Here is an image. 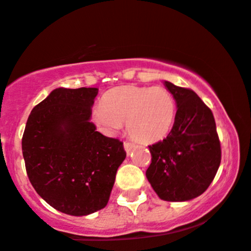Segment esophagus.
Wrapping results in <instances>:
<instances>
[{
	"instance_id": "34e87169",
	"label": "esophagus",
	"mask_w": 251,
	"mask_h": 251,
	"mask_svg": "<svg viewBox=\"0 0 251 251\" xmlns=\"http://www.w3.org/2000/svg\"><path fill=\"white\" fill-rule=\"evenodd\" d=\"M123 146H125V149H126V153H130V151L131 149H133L134 147H135V145L134 143H131V142H128V141H126L125 143H123Z\"/></svg>"
}]
</instances>
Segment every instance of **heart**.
Instances as JSON below:
<instances>
[{
  "label": "heart",
  "mask_w": 251,
  "mask_h": 251,
  "mask_svg": "<svg viewBox=\"0 0 251 251\" xmlns=\"http://www.w3.org/2000/svg\"><path fill=\"white\" fill-rule=\"evenodd\" d=\"M176 112L173 95L162 86L126 85L105 92L94 110V121L106 135L126 122L128 134L140 143H154L171 131Z\"/></svg>",
  "instance_id": "b5f03b06"
}]
</instances>
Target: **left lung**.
<instances>
[{
    "label": "left lung",
    "instance_id": "8db88e82",
    "mask_svg": "<svg viewBox=\"0 0 251 251\" xmlns=\"http://www.w3.org/2000/svg\"><path fill=\"white\" fill-rule=\"evenodd\" d=\"M163 84L178 110L168 136L148 146L151 162L146 176L160 199L186 201L204 193L216 176L221 142L212 111L199 96L170 81Z\"/></svg>",
    "mask_w": 251,
    "mask_h": 251
}]
</instances>
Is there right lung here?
Here are the masks:
<instances>
[{
	"label": "right lung",
	"mask_w": 251,
	"mask_h": 251,
	"mask_svg": "<svg viewBox=\"0 0 251 251\" xmlns=\"http://www.w3.org/2000/svg\"><path fill=\"white\" fill-rule=\"evenodd\" d=\"M97 88L53 90L28 117L22 154L36 193L60 212L86 216L108 204L123 142L96 131Z\"/></svg>",
	"instance_id": "1"
}]
</instances>
